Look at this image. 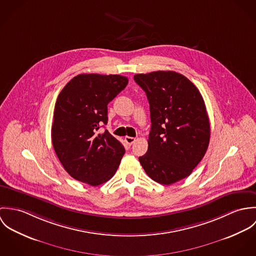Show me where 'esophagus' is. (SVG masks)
I'll return each mask as SVG.
<instances>
[{
	"instance_id": "1",
	"label": "esophagus",
	"mask_w": 256,
	"mask_h": 256,
	"mask_svg": "<svg viewBox=\"0 0 256 256\" xmlns=\"http://www.w3.org/2000/svg\"><path fill=\"white\" fill-rule=\"evenodd\" d=\"M125 141H126V143L129 145V146H131L135 141H136V139L135 138H133V137H125Z\"/></svg>"
}]
</instances>
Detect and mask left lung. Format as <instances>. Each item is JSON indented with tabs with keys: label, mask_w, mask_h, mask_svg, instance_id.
Returning <instances> with one entry per match:
<instances>
[{
	"label": "left lung",
	"mask_w": 256,
	"mask_h": 256,
	"mask_svg": "<svg viewBox=\"0 0 256 256\" xmlns=\"http://www.w3.org/2000/svg\"><path fill=\"white\" fill-rule=\"evenodd\" d=\"M134 80L146 92L152 122L140 164L156 182H180L190 176L209 146L204 100L193 82L174 71L137 74Z\"/></svg>",
	"instance_id": "obj_1"
}]
</instances>
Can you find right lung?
<instances>
[{
	"label": "right lung",
	"mask_w": 256,
	"mask_h": 256,
	"mask_svg": "<svg viewBox=\"0 0 256 256\" xmlns=\"http://www.w3.org/2000/svg\"><path fill=\"white\" fill-rule=\"evenodd\" d=\"M120 74H80L58 96L51 129L52 144L65 170L74 180L98 186L116 172L125 154L123 145L108 130V104L125 88Z\"/></svg>",
	"instance_id": "1"
}]
</instances>
